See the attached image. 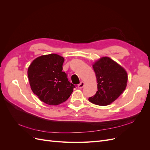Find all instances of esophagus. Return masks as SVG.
<instances>
[{"label": "esophagus", "mask_w": 150, "mask_h": 150, "mask_svg": "<svg viewBox=\"0 0 150 150\" xmlns=\"http://www.w3.org/2000/svg\"><path fill=\"white\" fill-rule=\"evenodd\" d=\"M84 83L83 82V81H81V82L78 84V88L81 89L84 87Z\"/></svg>", "instance_id": "1"}]
</instances>
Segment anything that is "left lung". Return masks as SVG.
Listing matches in <instances>:
<instances>
[{"instance_id": "left-lung-1", "label": "left lung", "mask_w": 150, "mask_h": 150, "mask_svg": "<svg viewBox=\"0 0 150 150\" xmlns=\"http://www.w3.org/2000/svg\"><path fill=\"white\" fill-rule=\"evenodd\" d=\"M96 74L98 91L89 101L99 106L109 105L126 89L128 75L123 67L108 57H101L93 66Z\"/></svg>"}]
</instances>
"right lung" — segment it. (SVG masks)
Returning a JSON list of instances; mask_svg holds the SVG:
<instances>
[{"label": "right lung", "mask_w": 150, "mask_h": 150, "mask_svg": "<svg viewBox=\"0 0 150 150\" xmlns=\"http://www.w3.org/2000/svg\"><path fill=\"white\" fill-rule=\"evenodd\" d=\"M64 59L56 54L38 57L31 63L28 74L33 93L49 105H58L66 101L75 86L62 72Z\"/></svg>", "instance_id": "obj_1"}]
</instances>
